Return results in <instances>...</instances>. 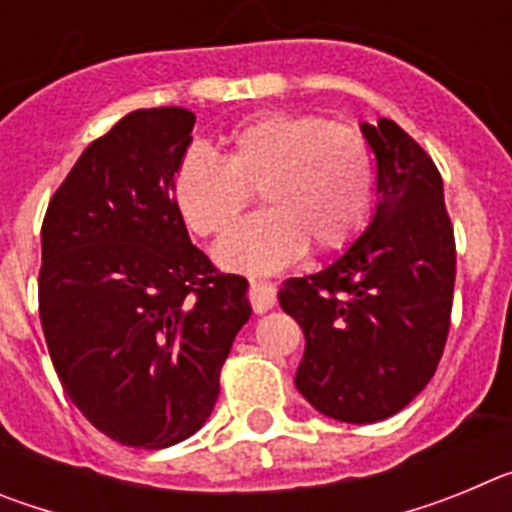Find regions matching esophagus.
Here are the masks:
<instances>
[{
  "label": "esophagus",
  "instance_id": "obj_1",
  "mask_svg": "<svg viewBox=\"0 0 512 512\" xmlns=\"http://www.w3.org/2000/svg\"><path fill=\"white\" fill-rule=\"evenodd\" d=\"M251 305L256 312H266L274 307V284L251 279Z\"/></svg>",
  "mask_w": 512,
  "mask_h": 512
}]
</instances>
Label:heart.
<instances>
[{
  "instance_id": "obj_1",
  "label": "heart",
  "mask_w": 512,
  "mask_h": 512,
  "mask_svg": "<svg viewBox=\"0 0 512 512\" xmlns=\"http://www.w3.org/2000/svg\"><path fill=\"white\" fill-rule=\"evenodd\" d=\"M259 189L266 210L217 243L225 269L264 274L295 261L305 246L346 248L366 225L374 197V153L346 122L305 112H264L225 138L223 158L202 146L182 153L171 197L200 238L223 235Z\"/></svg>"
}]
</instances>
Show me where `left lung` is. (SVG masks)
<instances>
[{"label": "left lung", "mask_w": 512, "mask_h": 512, "mask_svg": "<svg viewBox=\"0 0 512 512\" xmlns=\"http://www.w3.org/2000/svg\"><path fill=\"white\" fill-rule=\"evenodd\" d=\"M361 133L377 158L372 223L333 264L279 292L305 333L297 390L343 423L390 418L431 382L456 279L454 225L431 156L384 117L361 122Z\"/></svg>", "instance_id": "obj_1"}]
</instances>
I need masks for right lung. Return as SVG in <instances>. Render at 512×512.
Instances as JSON below:
<instances>
[{"instance_id":"add662e5","label":"right lung","mask_w":512,"mask_h":512,"mask_svg":"<svg viewBox=\"0 0 512 512\" xmlns=\"http://www.w3.org/2000/svg\"><path fill=\"white\" fill-rule=\"evenodd\" d=\"M184 107L135 110L79 156L43 217L40 323L63 390L135 449L197 433L251 318L248 282L192 246L171 176L192 143Z\"/></svg>"}]
</instances>
